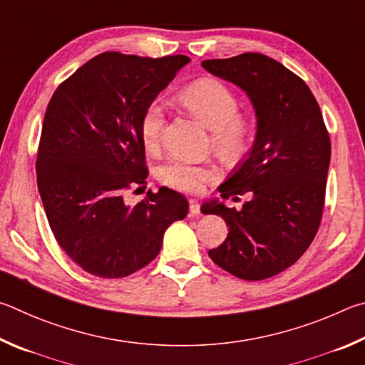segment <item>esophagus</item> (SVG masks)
<instances>
[{
  "instance_id": "34e87169",
  "label": "esophagus",
  "mask_w": 365,
  "mask_h": 365,
  "mask_svg": "<svg viewBox=\"0 0 365 365\" xmlns=\"http://www.w3.org/2000/svg\"><path fill=\"white\" fill-rule=\"evenodd\" d=\"M189 212H190V215H194V216L200 213V203L197 202L195 199L189 200Z\"/></svg>"
}]
</instances>
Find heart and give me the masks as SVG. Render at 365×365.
<instances>
[{
  "instance_id": "obj_1",
  "label": "heart",
  "mask_w": 365,
  "mask_h": 365,
  "mask_svg": "<svg viewBox=\"0 0 365 365\" xmlns=\"http://www.w3.org/2000/svg\"><path fill=\"white\" fill-rule=\"evenodd\" d=\"M178 104L212 131V145L220 155L234 162L247 152L253 136V125L245 115L237 113L239 101L225 83L200 78L176 96ZM165 118L157 102L147 106L139 123L140 143L147 152H155L162 139ZM160 181L181 192H197L216 178L212 165H194L171 160L158 171Z\"/></svg>"
}]
</instances>
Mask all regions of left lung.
<instances>
[{
  "mask_svg": "<svg viewBox=\"0 0 365 365\" xmlns=\"http://www.w3.org/2000/svg\"><path fill=\"white\" fill-rule=\"evenodd\" d=\"M215 76L234 83L250 98L257 134L237 170L218 187L221 199H250L240 210L218 199L202 213L218 215L229 234L208 255L244 280L285 271L308 250L321 225L330 165V138L308 85L264 54L245 53L203 61Z\"/></svg>",
  "mask_w": 365,
  "mask_h": 365,
  "instance_id": "obj_1",
  "label": "left lung"
}]
</instances>
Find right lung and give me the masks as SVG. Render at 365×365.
Segmentation results:
<instances>
[{"label": "right lung", "instance_id": "obj_1", "mask_svg": "<svg viewBox=\"0 0 365 365\" xmlns=\"http://www.w3.org/2000/svg\"><path fill=\"white\" fill-rule=\"evenodd\" d=\"M190 59L102 53L61 83L43 120L36 155L41 195L57 244L83 271L126 277L157 257L163 234L189 212L168 187L130 205L126 190L145 189L144 108ZM136 189V190H138Z\"/></svg>", "mask_w": 365, "mask_h": 365}]
</instances>
